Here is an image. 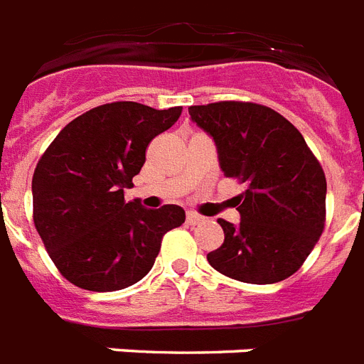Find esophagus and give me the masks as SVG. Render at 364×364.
<instances>
[{
	"mask_svg": "<svg viewBox=\"0 0 364 364\" xmlns=\"http://www.w3.org/2000/svg\"><path fill=\"white\" fill-rule=\"evenodd\" d=\"M186 222L190 223V225H197V223L203 222V218H200L199 214H196V212H188V214H186Z\"/></svg>",
	"mask_w": 364,
	"mask_h": 364,
	"instance_id": "34e87169",
	"label": "esophagus"
}]
</instances>
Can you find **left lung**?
<instances>
[{"label": "left lung", "instance_id": "8db88e82", "mask_svg": "<svg viewBox=\"0 0 364 364\" xmlns=\"http://www.w3.org/2000/svg\"><path fill=\"white\" fill-rule=\"evenodd\" d=\"M190 116L212 136L223 174L246 184L240 223L218 220L225 238L206 259L246 284L286 280L323 232V168L297 127L269 107L220 101L190 107Z\"/></svg>", "mask_w": 364, "mask_h": 364}]
</instances>
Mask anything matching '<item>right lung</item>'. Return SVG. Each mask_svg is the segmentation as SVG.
Returning <instances> with one entry per match:
<instances>
[{"label":"right lung","mask_w":364,"mask_h":364,"mask_svg":"<svg viewBox=\"0 0 364 364\" xmlns=\"http://www.w3.org/2000/svg\"><path fill=\"white\" fill-rule=\"evenodd\" d=\"M182 107L158 110L133 101L101 105L69 122L35 167L33 222L58 270L88 291H118L154 267L182 206L150 210L124 200L141 173L146 146Z\"/></svg>","instance_id":"add662e5"}]
</instances>
